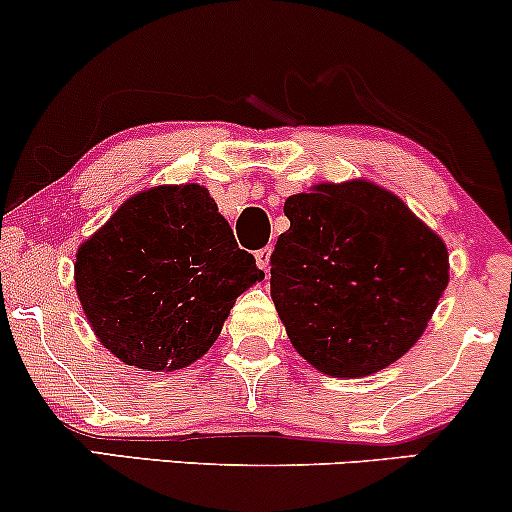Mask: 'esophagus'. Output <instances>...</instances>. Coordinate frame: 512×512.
I'll return each mask as SVG.
<instances>
[{"mask_svg": "<svg viewBox=\"0 0 512 512\" xmlns=\"http://www.w3.org/2000/svg\"><path fill=\"white\" fill-rule=\"evenodd\" d=\"M255 260H257V267L264 269V272H269V262H272V248H262L255 252Z\"/></svg>", "mask_w": 512, "mask_h": 512, "instance_id": "esophagus-1", "label": "esophagus"}]
</instances>
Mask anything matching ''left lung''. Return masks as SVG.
<instances>
[{
    "label": "left lung",
    "mask_w": 512,
    "mask_h": 512,
    "mask_svg": "<svg viewBox=\"0 0 512 512\" xmlns=\"http://www.w3.org/2000/svg\"><path fill=\"white\" fill-rule=\"evenodd\" d=\"M272 300L293 348L329 377L386 369L420 341L448 286L446 243L391 190L353 178L283 205Z\"/></svg>",
    "instance_id": "left-lung-1"
}]
</instances>
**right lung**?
<instances>
[{
	"instance_id": "right-lung-1",
	"label": "right lung",
	"mask_w": 512,
	"mask_h": 512,
	"mask_svg": "<svg viewBox=\"0 0 512 512\" xmlns=\"http://www.w3.org/2000/svg\"><path fill=\"white\" fill-rule=\"evenodd\" d=\"M76 293L97 341L126 365L176 372L212 348L231 307L262 281L197 183L128 197L80 243Z\"/></svg>"
}]
</instances>
